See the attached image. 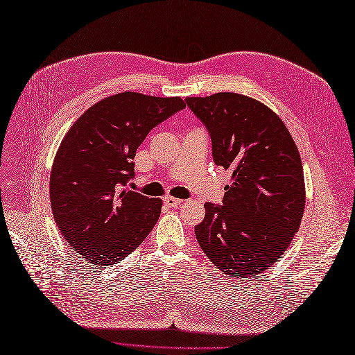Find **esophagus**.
<instances>
[{"instance_id": "34e87169", "label": "esophagus", "mask_w": 355, "mask_h": 355, "mask_svg": "<svg viewBox=\"0 0 355 355\" xmlns=\"http://www.w3.org/2000/svg\"><path fill=\"white\" fill-rule=\"evenodd\" d=\"M163 202H164V205L168 207V208H176V207H179V205L182 204V199L172 198V196H166V198L163 199Z\"/></svg>"}]
</instances>
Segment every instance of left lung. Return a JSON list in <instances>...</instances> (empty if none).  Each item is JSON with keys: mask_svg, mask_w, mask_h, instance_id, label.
Segmentation results:
<instances>
[{"mask_svg": "<svg viewBox=\"0 0 355 355\" xmlns=\"http://www.w3.org/2000/svg\"><path fill=\"white\" fill-rule=\"evenodd\" d=\"M184 103L209 134L215 164L232 172L223 205L205 204L196 240L223 273L259 275L283 256L302 221L297 147L280 118L252 98L219 92Z\"/></svg>", "mask_w": 355, "mask_h": 355, "instance_id": "obj_1", "label": "left lung"}]
</instances>
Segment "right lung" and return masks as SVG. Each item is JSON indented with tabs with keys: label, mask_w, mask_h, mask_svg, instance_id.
Instances as JSON below:
<instances>
[{
	"label": "right lung",
	"mask_w": 355,
	"mask_h": 355,
	"mask_svg": "<svg viewBox=\"0 0 355 355\" xmlns=\"http://www.w3.org/2000/svg\"><path fill=\"white\" fill-rule=\"evenodd\" d=\"M178 98L123 92L83 112L64 136L50 175L56 225L88 263L124 260L153 230L162 199L127 189L147 134L182 111Z\"/></svg>",
	"instance_id": "obj_1"
}]
</instances>
